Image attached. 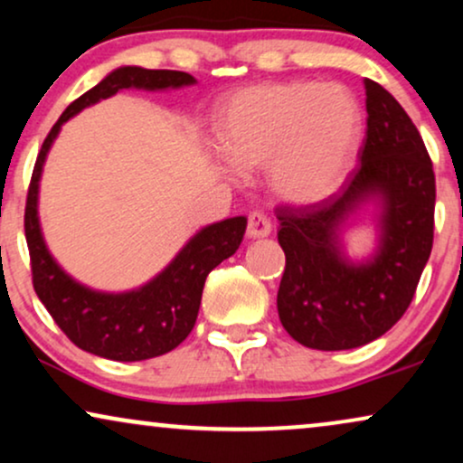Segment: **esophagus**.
Segmentation results:
<instances>
[{
	"label": "esophagus",
	"mask_w": 463,
	"mask_h": 463,
	"mask_svg": "<svg viewBox=\"0 0 463 463\" xmlns=\"http://www.w3.org/2000/svg\"><path fill=\"white\" fill-rule=\"evenodd\" d=\"M271 231H273L271 220H269L262 212H251L248 215V228H245V235H248V239L269 237L271 235Z\"/></svg>",
	"instance_id": "1"
}]
</instances>
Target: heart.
I'll list each match as a JSON object with an SVG mask.
<instances>
[{"mask_svg":"<svg viewBox=\"0 0 463 463\" xmlns=\"http://www.w3.org/2000/svg\"><path fill=\"white\" fill-rule=\"evenodd\" d=\"M222 154L239 173L267 168L288 204L323 203L353 168L363 134L359 102L339 85L260 83L226 98L215 121Z\"/></svg>","mask_w":463,"mask_h":463,"instance_id":"b5f03b06","label":"heart"}]
</instances>
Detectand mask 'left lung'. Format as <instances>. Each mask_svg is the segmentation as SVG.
I'll return each mask as SVG.
<instances>
[{"label":"left lung","mask_w":463,"mask_h":463,"mask_svg":"<svg viewBox=\"0 0 463 463\" xmlns=\"http://www.w3.org/2000/svg\"><path fill=\"white\" fill-rule=\"evenodd\" d=\"M367 132L359 166L339 194L303 209L279 207L286 269L278 314L314 350H350L384 335L411 306L434 243L436 177L423 138L383 85L365 79ZM372 203L377 250L350 261L347 222Z\"/></svg>","instance_id":"obj_1"}]
</instances>
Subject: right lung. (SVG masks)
Wrapping results in <instances>:
<instances>
[{
  "instance_id": "right-lung-1",
  "label": "right lung",
  "mask_w": 463,
  "mask_h": 463,
  "mask_svg": "<svg viewBox=\"0 0 463 463\" xmlns=\"http://www.w3.org/2000/svg\"><path fill=\"white\" fill-rule=\"evenodd\" d=\"M194 83V76L177 70L117 68L63 110L40 149L25 204V239L32 259L33 290L70 342L85 353L110 361H145L177 348L194 329L204 279L212 269L235 254L248 218L237 215L201 228L154 279L138 288L126 292L93 290L63 271L46 248L38 215L40 177L46 156L70 117L107 100L117 91H166Z\"/></svg>"
}]
</instances>
